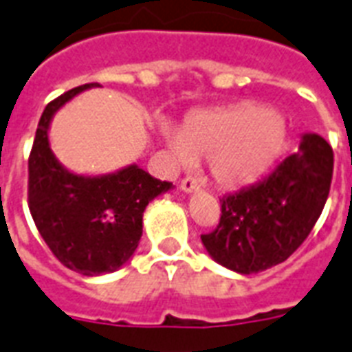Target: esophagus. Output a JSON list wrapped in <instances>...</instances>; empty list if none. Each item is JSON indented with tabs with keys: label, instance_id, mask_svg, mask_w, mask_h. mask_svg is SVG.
Returning <instances> with one entry per match:
<instances>
[{
	"label": "esophagus",
	"instance_id": "esophagus-1",
	"mask_svg": "<svg viewBox=\"0 0 352 352\" xmlns=\"http://www.w3.org/2000/svg\"><path fill=\"white\" fill-rule=\"evenodd\" d=\"M181 190L184 193L197 192V190H199V182L195 181V179H192V177H186V179H184V181L181 182Z\"/></svg>",
	"mask_w": 352,
	"mask_h": 352
}]
</instances>
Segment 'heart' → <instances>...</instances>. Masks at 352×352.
<instances>
[{"instance_id":"1","label":"heart","mask_w":352,"mask_h":352,"mask_svg":"<svg viewBox=\"0 0 352 352\" xmlns=\"http://www.w3.org/2000/svg\"><path fill=\"white\" fill-rule=\"evenodd\" d=\"M175 162L208 160L210 173L223 188L254 184L272 170L289 144L285 118L257 102L188 115L179 133L160 131Z\"/></svg>"}]
</instances>
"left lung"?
Instances as JSON below:
<instances>
[{
  "label": "left lung",
  "mask_w": 352,
  "mask_h": 352,
  "mask_svg": "<svg viewBox=\"0 0 352 352\" xmlns=\"http://www.w3.org/2000/svg\"><path fill=\"white\" fill-rule=\"evenodd\" d=\"M333 148L303 133L290 155L265 181L223 197L219 226L201 235L210 257L237 274H257L283 263L322 215L333 179Z\"/></svg>",
  "instance_id": "left-lung-1"
}]
</instances>
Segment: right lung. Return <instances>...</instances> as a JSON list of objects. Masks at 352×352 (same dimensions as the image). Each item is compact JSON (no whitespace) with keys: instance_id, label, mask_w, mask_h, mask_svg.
I'll list each match as a JSON object with an SVG mask.
<instances>
[{"instance_id":"add662e5","label":"right lung","mask_w":352,"mask_h":352,"mask_svg":"<svg viewBox=\"0 0 352 352\" xmlns=\"http://www.w3.org/2000/svg\"><path fill=\"white\" fill-rule=\"evenodd\" d=\"M91 87L98 84L74 87L43 109L29 157V208L60 263L84 276H102L131 259L142 237L144 210L173 184L137 164L106 175H80L56 159L49 144L52 117Z\"/></svg>"}]
</instances>
